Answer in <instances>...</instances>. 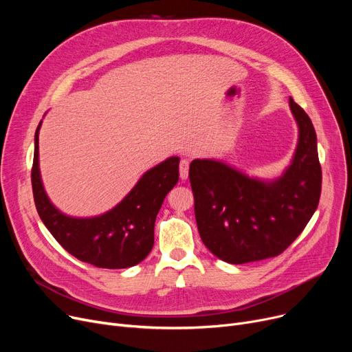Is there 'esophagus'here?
<instances>
[{
  "label": "esophagus",
  "mask_w": 352,
  "mask_h": 352,
  "mask_svg": "<svg viewBox=\"0 0 352 352\" xmlns=\"http://www.w3.org/2000/svg\"><path fill=\"white\" fill-rule=\"evenodd\" d=\"M188 170H190V161L187 158H182L179 161V178L181 179L188 178Z\"/></svg>",
  "instance_id": "1"
}]
</instances>
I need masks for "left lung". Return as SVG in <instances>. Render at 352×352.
I'll list each match as a JSON object with an SVG mask.
<instances>
[{"label": "left lung", "mask_w": 352, "mask_h": 352, "mask_svg": "<svg viewBox=\"0 0 352 352\" xmlns=\"http://www.w3.org/2000/svg\"><path fill=\"white\" fill-rule=\"evenodd\" d=\"M289 107L300 138L291 165L278 179L250 178L214 160L190 164L199 236L226 263L245 264L280 255L318 207L322 171L316 129L292 98Z\"/></svg>", "instance_id": "obj_1"}]
</instances>
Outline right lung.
Masks as SVG:
<instances>
[{
	"mask_svg": "<svg viewBox=\"0 0 352 352\" xmlns=\"http://www.w3.org/2000/svg\"><path fill=\"white\" fill-rule=\"evenodd\" d=\"M35 131L31 182L34 202L44 226L77 260L97 268L120 270L137 265L154 245V226L165 195L178 182V157L146 171L137 186L111 211L94 218H72L48 199L38 166V133Z\"/></svg>",
	"mask_w": 352,
	"mask_h": 352,
	"instance_id": "right-lung-1",
	"label": "right lung"
}]
</instances>
